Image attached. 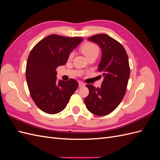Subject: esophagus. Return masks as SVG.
I'll use <instances>...</instances> for the list:
<instances>
[{
    "label": "esophagus",
    "instance_id": "34e87169",
    "mask_svg": "<svg viewBox=\"0 0 160 160\" xmlns=\"http://www.w3.org/2000/svg\"><path fill=\"white\" fill-rule=\"evenodd\" d=\"M79 86L80 88H82V87L85 86V84L83 83H82V82H79Z\"/></svg>",
    "mask_w": 160,
    "mask_h": 160
}]
</instances>
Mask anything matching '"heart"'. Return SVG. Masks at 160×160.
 I'll list each match as a JSON object with an SVG mask.
<instances>
[{
	"mask_svg": "<svg viewBox=\"0 0 160 160\" xmlns=\"http://www.w3.org/2000/svg\"><path fill=\"white\" fill-rule=\"evenodd\" d=\"M81 50L83 55L88 58L93 55H98L99 53V48L96 45L91 42H86L82 45ZM74 52H71L69 55V59H71L73 57Z\"/></svg>",
	"mask_w": 160,
	"mask_h": 160,
	"instance_id": "1",
	"label": "heart"
}]
</instances>
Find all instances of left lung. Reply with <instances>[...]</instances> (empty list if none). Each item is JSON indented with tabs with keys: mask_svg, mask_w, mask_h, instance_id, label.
Instances as JSON below:
<instances>
[{
	"mask_svg": "<svg viewBox=\"0 0 160 160\" xmlns=\"http://www.w3.org/2000/svg\"><path fill=\"white\" fill-rule=\"evenodd\" d=\"M88 40L101 50L98 71L102 72L103 81L100 88L86 85L89 94L85 103L91 113L104 116L118 108L126 92L130 75L128 56L122 44L105 34L92 36Z\"/></svg>",
	"mask_w": 160,
	"mask_h": 160,
	"instance_id": "left-lung-1",
	"label": "left lung"
}]
</instances>
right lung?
Masks as SVG:
<instances>
[{
    "label": "right lung",
    "mask_w": 160,
    "mask_h": 160,
    "mask_svg": "<svg viewBox=\"0 0 160 160\" xmlns=\"http://www.w3.org/2000/svg\"><path fill=\"white\" fill-rule=\"evenodd\" d=\"M83 38L51 35L38 42L27 61L26 79L30 94L45 113L56 114L63 110L79 86L74 79H57L56 69L64 65L72 51Z\"/></svg>",
    "instance_id": "add662e5"
}]
</instances>
